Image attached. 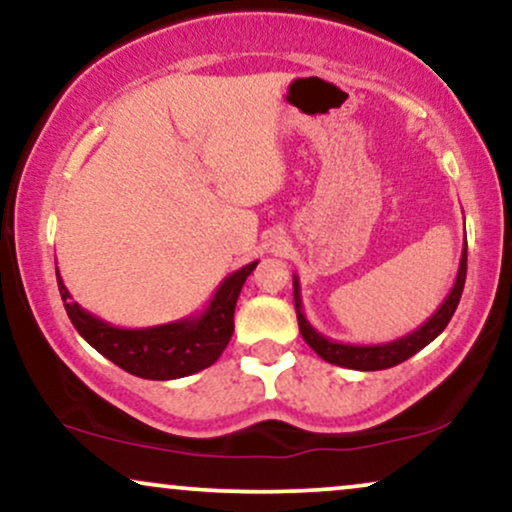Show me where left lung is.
<instances>
[{
	"instance_id": "obj_1",
	"label": "left lung",
	"mask_w": 512,
	"mask_h": 512,
	"mask_svg": "<svg viewBox=\"0 0 512 512\" xmlns=\"http://www.w3.org/2000/svg\"><path fill=\"white\" fill-rule=\"evenodd\" d=\"M464 279H467V240H464L462 257H460V269H457L455 286H452L448 298H445L443 305L433 313L421 327H416L414 332L404 334V337L395 339V342L385 344H342L334 342V339L322 337L320 332L305 320L303 315V301H301V284H298V276L293 274V301H296V317L298 327H301V334L305 344L315 351L317 356L325 358L327 363H334V366L351 368V370H385L397 366V363L407 361L414 354H419L424 346H428L433 339L438 337L440 332L448 327L452 313H455L457 303H460Z\"/></svg>"
}]
</instances>
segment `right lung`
Wrapping results in <instances>:
<instances>
[{
    "label": "right lung",
    "mask_w": 512,
    "mask_h": 512,
    "mask_svg": "<svg viewBox=\"0 0 512 512\" xmlns=\"http://www.w3.org/2000/svg\"><path fill=\"white\" fill-rule=\"evenodd\" d=\"M255 267L257 262H250L228 274L199 315L182 317L168 325L144 327V330L115 327L88 313L72 301L60 272H57V286L76 332L98 354L137 378L175 380L209 368L223 354L233 337V313H236L240 289Z\"/></svg>",
    "instance_id": "1"
}]
</instances>
